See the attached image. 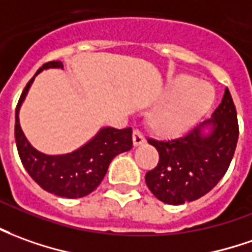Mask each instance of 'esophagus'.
<instances>
[{
	"label": "esophagus",
	"mask_w": 252,
	"mask_h": 252,
	"mask_svg": "<svg viewBox=\"0 0 252 252\" xmlns=\"http://www.w3.org/2000/svg\"><path fill=\"white\" fill-rule=\"evenodd\" d=\"M145 143V138H144L143 133L140 130H134L133 131V145L134 147H140Z\"/></svg>",
	"instance_id": "1"
}]
</instances>
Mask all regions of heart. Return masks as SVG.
Returning <instances> with one entry per match:
<instances>
[{"label":"heart","mask_w":252,"mask_h":252,"mask_svg":"<svg viewBox=\"0 0 252 252\" xmlns=\"http://www.w3.org/2000/svg\"><path fill=\"white\" fill-rule=\"evenodd\" d=\"M216 96V89L210 82L195 81L187 74L174 76L164 90V105L149 116V126L159 136L184 134L209 114Z\"/></svg>","instance_id":"b5f03b06"}]
</instances>
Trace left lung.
Listing matches in <instances>:
<instances>
[{
    "label": "left lung",
    "instance_id": "8db88e82",
    "mask_svg": "<svg viewBox=\"0 0 252 252\" xmlns=\"http://www.w3.org/2000/svg\"><path fill=\"white\" fill-rule=\"evenodd\" d=\"M239 125L228 88L211 119L187 136L156 141L159 163L145 174L149 190L163 203L184 204L209 193L225 176L235 155Z\"/></svg>",
    "mask_w": 252,
    "mask_h": 252
}]
</instances>
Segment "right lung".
<instances>
[{"label": "right lung", "mask_w": 252, "mask_h": 252, "mask_svg": "<svg viewBox=\"0 0 252 252\" xmlns=\"http://www.w3.org/2000/svg\"><path fill=\"white\" fill-rule=\"evenodd\" d=\"M48 68H63L62 62L43 64L26 85L15 112V138L20 160L34 181L53 195L76 199L89 195L101 184L111 160L133 147V131L101 127L86 144L63 155H46L35 149L24 136L19 112L35 76Z\"/></svg>", "instance_id": "1"}]
</instances>
